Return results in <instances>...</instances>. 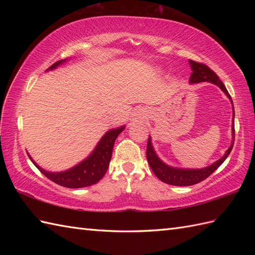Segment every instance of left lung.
<instances>
[{
    "label": "left lung",
    "instance_id": "left-lung-1",
    "mask_svg": "<svg viewBox=\"0 0 255 255\" xmlns=\"http://www.w3.org/2000/svg\"><path fill=\"white\" fill-rule=\"evenodd\" d=\"M189 64H191L192 68V74L191 78H189V83H200V82H210L215 85L219 86L221 91L229 97L231 101L232 107H234V103H232L231 96L227 91L226 86L224 83L219 80V77L216 74L213 70L208 68L204 63L195 62L193 60H189ZM234 122H235V108H234ZM235 142V123L232 124V143L229 147V149L226 151L225 155L223 158L216 161L209 166H206L204 169H178V167H173L165 164L163 161L160 160V158L156 155L155 151L152 147V143H151V138L149 137L148 144H147V160L148 163L151 167V170L153 171L155 176L164 182L166 184H170V185H175V186H191L194 184H197L199 182L204 181L205 178H207L210 174L218 169V167L224 163V161L227 159L231 152L232 147H234Z\"/></svg>",
    "mask_w": 255,
    "mask_h": 255
}]
</instances>
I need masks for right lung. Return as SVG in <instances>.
<instances>
[{"mask_svg": "<svg viewBox=\"0 0 255 255\" xmlns=\"http://www.w3.org/2000/svg\"><path fill=\"white\" fill-rule=\"evenodd\" d=\"M66 61L67 59L57 61L56 63H53L49 69H47V71L48 70L56 69L57 67H59L60 64H62ZM124 129H125V126H122L119 128L108 130L104 136L102 137V139L100 140L99 143H97L95 149L92 151V153L88 156V158L67 171L48 172L44 169H41V167L30 158L29 154L28 156L32 163L36 165L37 169L39 170L42 174L49 178L50 181L57 183L58 185L69 187V188H80V187L91 186L93 185V184L99 182L101 178L105 175L112 159L114 143H115V140L118 137V134L121 133Z\"/></svg>", "mask_w": 255, "mask_h": 255, "instance_id": "right-lung-1", "label": "right lung"}]
</instances>
